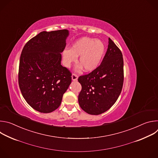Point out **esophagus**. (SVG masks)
Wrapping results in <instances>:
<instances>
[{
	"mask_svg": "<svg viewBox=\"0 0 158 158\" xmlns=\"http://www.w3.org/2000/svg\"><path fill=\"white\" fill-rule=\"evenodd\" d=\"M77 79H78V76H77L76 74H73L72 75V80H73V81H76L77 80Z\"/></svg>",
	"mask_w": 158,
	"mask_h": 158,
	"instance_id": "esophagus-1",
	"label": "esophagus"
}]
</instances>
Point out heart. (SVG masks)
Segmentation results:
<instances>
[{
    "mask_svg": "<svg viewBox=\"0 0 158 158\" xmlns=\"http://www.w3.org/2000/svg\"><path fill=\"white\" fill-rule=\"evenodd\" d=\"M105 51L104 44L101 40L83 37L77 40L71 49H64L62 57L65 66L69 67L79 57L80 65L77 71L84 68L85 72H92L99 65Z\"/></svg>",
    "mask_w": 158,
    "mask_h": 158,
    "instance_id": "b5f03b06",
    "label": "heart"
}]
</instances>
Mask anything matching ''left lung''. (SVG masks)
<instances>
[{"label": "left lung", "instance_id": "obj_1", "mask_svg": "<svg viewBox=\"0 0 158 158\" xmlns=\"http://www.w3.org/2000/svg\"><path fill=\"white\" fill-rule=\"evenodd\" d=\"M108 48L101 65L91 73L80 76L82 90L78 96L81 109L99 115L109 109L118 99L124 81L123 58L120 49L109 38Z\"/></svg>", "mask_w": 158, "mask_h": 158}]
</instances>
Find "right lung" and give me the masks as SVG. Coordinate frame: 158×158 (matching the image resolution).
Returning a JSON list of instances; mask_svg holds the SVG:
<instances>
[{"label":"right lung","instance_id":"1","mask_svg":"<svg viewBox=\"0 0 158 158\" xmlns=\"http://www.w3.org/2000/svg\"><path fill=\"white\" fill-rule=\"evenodd\" d=\"M69 35L67 29L43 31L29 40L19 62V85L26 102L35 110L49 113L60 105L71 83V73L60 64Z\"/></svg>","mask_w":158,"mask_h":158}]
</instances>
